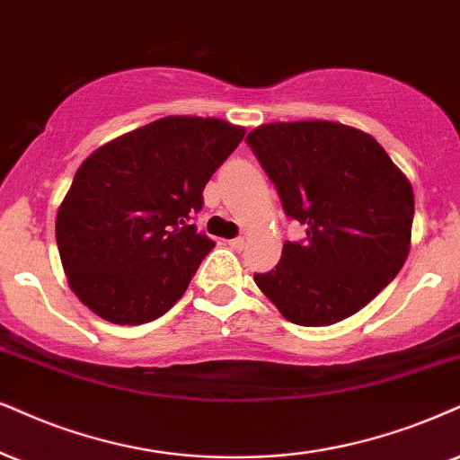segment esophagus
Returning a JSON list of instances; mask_svg holds the SVG:
<instances>
[{"label": "esophagus", "mask_w": 460, "mask_h": 460, "mask_svg": "<svg viewBox=\"0 0 460 460\" xmlns=\"http://www.w3.org/2000/svg\"><path fill=\"white\" fill-rule=\"evenodd\" d=\"M228 245H230L232 249H236V252H239V249L245 247V236H236V239L228 241Z\"/></svg>", "instance_id": "esophagus-1"}]
</instances>
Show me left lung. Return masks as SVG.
<instances>
[{"label": "left lung", "instance_id": "8db88e82", "mask_svg": "<svg viewBox=\"0 0 460 460\" xmlns=\"http://www.w3.org/2000/svg\"><path fill=\"white\" fill-rule=\"evenodd\" d=\"M245 140L307 232L283 243L279 264L253 275L256 286L292 324L354 315L410 256V179L371 134L337 121L264 123Z\"/></svg>", "mask_w": 460, "mask_h": 460}]
</instances>
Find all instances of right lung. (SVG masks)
Returning <instances> with one entry per match:
<instances>
[{"mask_svg": "<svg viewBox=\"0 0 460 460\" xmlns=\"http://www.w3.org/2000/svg\"><path fill=\"white\" fill-rule=\"evenodd\" d=\"M245 138L224 119L170 115L117 136L78 166L57 208L61 266L78 300L119 326L166 314L215 243L190 217Z\"/></svg>", "mask_w": 460, "mask_h": 460, "instance_id": "obj_1", "label": "right lung"}]
</instances>
